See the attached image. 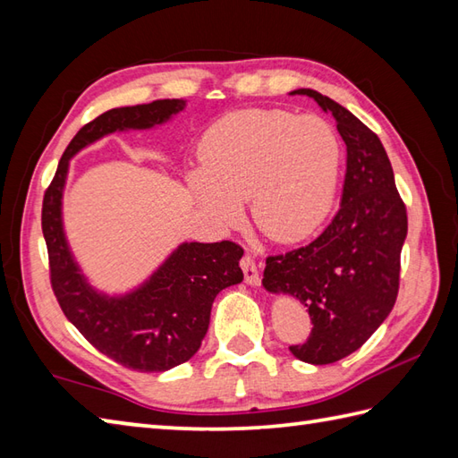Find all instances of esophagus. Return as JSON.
<instances>
[{
  "label": "esophagus",
  "mask_w": 458,
  "mask_h": 458,
  "mask_svg": "<svg viewBox=\"0 0 458 458\" xmlns=\"http://www.w3.org/2000/svg\"><path fill=\"white\" fill-rule=\"evenodd\" d=\"M240 266H242V269H244L246 284H248V285H259L261 277H259V271H258V266H256V259H254V256L246 254L244 258H242Z\"/></svg>",
  "instance_id": "1"
}]
</instances>
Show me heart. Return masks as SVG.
<instances>
[{
	"mask_svg": "<svg viewBox=\"0 0 458 458\" xmlns=\"http://www.w3.org/2000/svg\"><path fill=\"white\" fill-rule=\"evenodd\" d=\"M343 145L318 115L276 108L236 110L214 122L199 143V171L187 174L199 210L218 226L251 218L276 242H299L335 207Z\"/></svg>",
	"mask_w": 458,
	"mask_h": 458,
	"instance_id": "b5f03b06",
	"label": "heart"
}]
</instances>
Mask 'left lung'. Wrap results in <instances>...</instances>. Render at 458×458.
<instances>
[{
	"label": "left lung",
	"mask_w": 458,
	"mask_h": 458,
	"mask_svg": "<svg viewBox=\"0 0 458 458\" xmlns=\"http://www.w3.org/2000/svg\"><path fill=\"white\" fill-rule=\"evenodd\" d=\"M289 94L309 96L333 114L346 143L336 216L309 246L267 258L261 279L269 293L291 295L307 307L313 330L307 343L289 350L320 366L352 354L394 309L407 214L377 135L328 96L310 89Z\"/></svg>",
	"instance_id": "left-lung-1"
}]
</instances>
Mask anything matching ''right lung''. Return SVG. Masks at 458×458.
Segmentation results:
<instances>
[{
  "mask_svg": "<svg viewBox=\"0 0 458 458\" xmlns=\"http://www.w3.org/2000/svg\"><path fill=\"white\" fill-rule=\"evenodd\" d=\"M184 108L187 100L167 98L104 112L68 143L43 199V236L58 305L96 350L138 372H165L197 354L214 299L244 279V250L228 240L182 242L138 287L104 293L90 284L68 244L63 197L76 153L115 131L157 128Z\"/></svg>",
  "mask_w": 458,
  "mask_h": 458,
  "instance_id": "1",
  "label": "right lung"
}]
</instances>
